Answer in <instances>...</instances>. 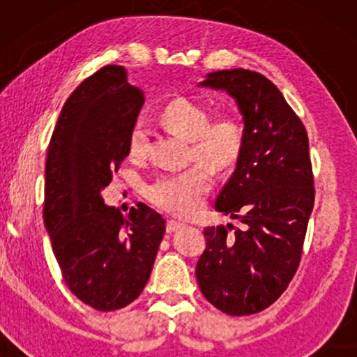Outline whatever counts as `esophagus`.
<instances>
[{"label":"esophagus","mask_w":357,"mask_h":357,"mask_svg":"<svg viewBox=\"0 0 357 357\" xmlns=\"http://www.w3.org/2000/svg\"><path fill=\"white\" fill-rule=\"evenodd\" d=\"M185 226L183 222H178V221H174V219H170V221H167V232L172 234V232H177L178 229H182Z\"/></svg>","instance_id":"34e87169"}]
</instances>
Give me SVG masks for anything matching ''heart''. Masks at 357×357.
I'll list each match as a JSON object with an SVG mask.
<instances>
[{
  "label": "heart",
  "mask_w": 357,
  "mask_h": 357,
  "mask_svg": "<svg viewBox=\"0 0 357 357\" xmlns=\"http://www.w3.org/2000/svg\"><path fill=\"white\" fill-rule=\"evenodd\" d=\"M164 125L192 143V158H198L214 169H226L236 162L243 148L241 121L221 115L209 121L202 105L188 99H175L164 107ZM149 131L143 121L133 126L128 139L130 155L141 159L148 154ZM213 174L202 164L159 175L146 190L155 206L177 216H192L203 206L213 188Z\"/></svg>",
  "instance_id": "1"
}]
</instances>
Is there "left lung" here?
Masks as SVG:
<instances>
[{"label": "left lung", "instance_id": "obj_1", "mask_svg": "<svg viewBox=\"0 0 357 357\" xmlns=\"http://www.w3.org/2000/svg\"><path fill=\"white\" fill-rule=\"evenodd\" d=\"M226 91L243 121L236 170L216 199L219 213L245 224L206 227L197 281L229 315H252L286 291L299 266L315 190L307 131L280 89L260 73L221 70L198 84Z\"/></svg>", "mask_w": 357, "mask_h": 357}]
</instances>
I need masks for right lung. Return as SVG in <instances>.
I'll return each instance as SVG.
<instances>
[{
  "label": "right lung",
  "mask_w": 357,
  "mask_h": 357,
  "mask_svg": "<svg viewBox=\"0 0 357 357\" xmlns=\"http://www.w3.org/2000/svg\"><path fill=\"white\" fill-rule=\"evenodd\" d=\"M143 104L123 66H104L65 102L48 146L43 222L66 286L100 312L123 309L143 292L165 232L144 203L123 216L102 198L130 154Z\"/></svg>",
  "instance_id": "right-lung-1"
}]
</instances>
